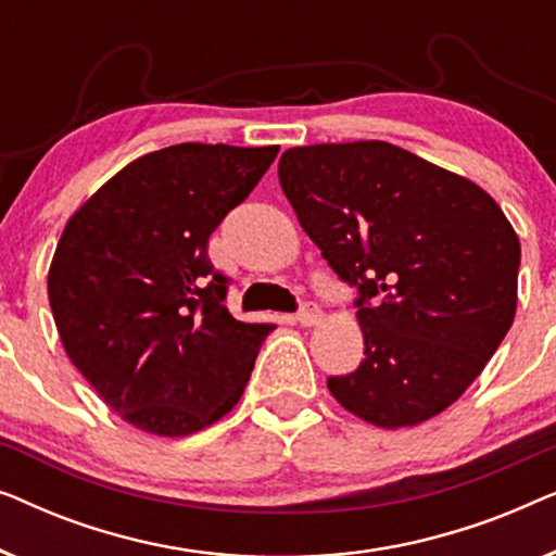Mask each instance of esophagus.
<instances>
[{
	"instance_id": "1",
	"label": "esophagus",
	"mask_w": 556,
	"mask_h": 556,
	"mask_svg": "<svg viewBox=\"0 0 556 556\" xmlns=\"http://www.w3.org/2000/svg\"><path fill=\"white\" fill-rule=\"evenodd\" d=\"M299 324L301 326H316V324H321V318H324V314H321V308L316 306V303H303L301 306V311H299Z\"/></svg>"
}]
</instances>
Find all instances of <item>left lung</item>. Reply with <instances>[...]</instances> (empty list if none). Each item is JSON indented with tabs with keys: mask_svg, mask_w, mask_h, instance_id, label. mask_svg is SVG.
Here are the masks:
<instances>
[{
	"mask_svg": "<svg viewBox=\"0 0 556 556\" xmlns=\"http://www.w3.org/2000/svg\"><path fill=\"white\" fill-rule=\"evenodd\" d=\"M280 187L303 232L359 288L364 359L333 400L384 430L453 405L516 316L521 245L496 200L387 141L283 151Z\"/></svg>",
	"mask_w": 556,
	"mask_h": 556,
	"instance_id": "8db88e82",
	"label": "left lung"
}]
</instances>
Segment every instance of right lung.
<instances>
[{
    "mask_svg": "<svg viewBox=\"0 0 556 556\" xmlns=\"http://www.w3.org/2000/svg\"><path fill=\"white\" fill-rule=\"evenodd\" d=\"M278 147L177 143L136 159L67 219L48 299L67 359L136 430L185 438L238 405L270 324L225 308L207 242Z\"/></svg>",
    "mask_w": 556,
    "mask_h": 556,
    "instance_id": "obj_1",
    "label": "right lung"
}]
</instances>
